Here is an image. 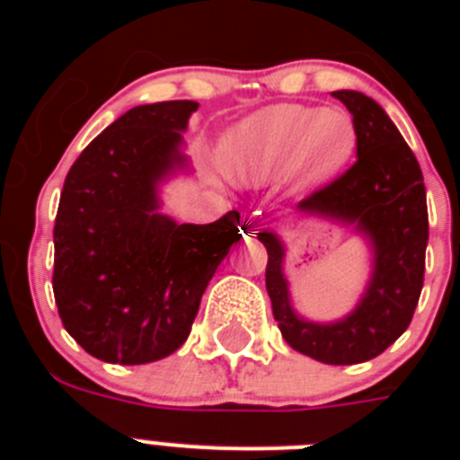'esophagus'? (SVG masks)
Here are the masks:
<instances>
[{
    "label": "esophagus",
    "instance_id": "esophagus-1",
    "mask_svg": "<svg viewBox=\"0 0 460 460\" xmlns=\"http://www.w3.org/2000/svg\"><path fill=\"white\" fill-rule=\"evenodd\" d=\"M260 227H262V218H260V211H249V214H243L242 217V234L243 239L255 237Z\"/></svg>",
    "mask_w": 460,
    "mask_h": 460
}]
</instances>
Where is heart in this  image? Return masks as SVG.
Masks as SVG:
<instances>
[{"label": "heart", "instance_id": "heart-1", "mask_svg": "<svg viewBox=\"0 0 460 460\" xmlns=\"http://www.w3.org/2000/svg\"><path fill=\"white\" fill-rule=\"evenodd\" d=\"M239 152L260 165H295L306 181L334 177L357 147V126L343 110L274 105L251 117L237 133Z\"/></svg>", "mask_w": 460, "mask_h": 460}]
</instances>
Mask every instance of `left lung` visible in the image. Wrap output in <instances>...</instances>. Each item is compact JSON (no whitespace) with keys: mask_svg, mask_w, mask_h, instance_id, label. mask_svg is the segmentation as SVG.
Returning <instances> with one entry per match:
<instances>
[{"mask_svg":"<svg viewBox=\"0 0 460 460\" xmlns=\"http://www.w3.org/2000/svg\"><path fill=\"white\" fill-rule=\"evenodd\" d=\"M332 96L350 110L357 161L306 195L296 211L352 226L368 239L373 274L367 292L339 323H308L290 306L280 239L270 230L258 233V239L267 249L265 283L283 339L311 359L348 367L382 355L408 329L424 286L429 209L420 164L387 112L352 89Z\"/></svg>","mask_w":460,"mask_h":460,"instance_id":"obj_1","label":"left lung"}]
</instances>
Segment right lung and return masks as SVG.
<instances>
[{"mask_svg":"<svg viewBox=\"0 0 460 460\" xmlns=\"http://www.w3.org/2000/svg\"><path fill=\"white\" fill-rule=\"evenodd\" d=\"M195 101L131 108L93 137L64 181L52 290L84 352L136 367L172 355L230 246L239 211L207 226L158 214V184L184 168L181 131Z\"/></svg>","mask_w":460,"mask_h":460,"instance_id":"right-lung-1","label":"right lung"}]
</instances>
